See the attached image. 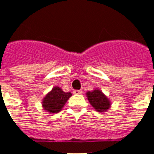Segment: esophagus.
<instances>
[{"mask_svg": "<svg viewBox=\"0 0 154 154\" xmlns=\"http://www.w3.org/2000/svg\"><path fill=\"white\" fill-rule=\"evenodd\" d=\"M82 90H73V94H82Z\"/></svg>", "mask_w": 154, "mask_h": 154, "instance_id": "esophagus-1", "label": "esophagus"}]
</instances>
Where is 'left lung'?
I'll list each match as a JSON object with an SVG mask.
<instances>
[{"label": "left lung", "instance_id": "obj_1", "mask_svg": "<svg viewBox=\"0 0 154 154\" xmlns=\"http://www.w3.org/2000/svg\"><path fill=\"white\" fill-rule=\"evenodd\" d=\"M86 97L90 105L97 112H106L109 109H110L111 105H112L109 99L105 95V94L99 89H95L92 91H88L86 93Z\"/></svg>", "mask_w": 154, "mask_h": 154}]
</instances>
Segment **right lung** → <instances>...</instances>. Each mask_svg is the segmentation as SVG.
Here are the masks:
<instances>
[{
    "label": "right lung",
    "instance_id": "obj_1",
    "mask_svg": "<svg viewBox=\"0 0 154 154\" xmlns=\"http://www.w3.org/2000/svg\"><path fill=\"white\" fill-rule=\"evenodd\" d=\"M71 96L70 92L65 93L60 87L54 86L42 99V108L50 113L59 112Z\"/></svg>",
    "mask_w": 154,
    "mask_h": 154
}]
</instances>
